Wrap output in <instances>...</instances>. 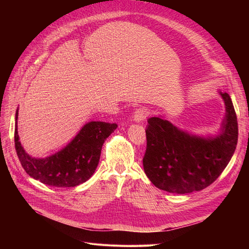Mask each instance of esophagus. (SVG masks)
Returning a JSON list of instances; mask_svg holds the SVG:
<instances>
[{"instance_id":"esophagus-1","label":"esophagus","mask_w":249,"mask_h":249,"mask_svg":"<svg viewBox=\"0 0 249 249\" xmlns=\"http://www.w3.org/2000/svg\"><path fill=\"white\" fill-rule=\"evenodd\" d=\"M148 116V110L145 108H139L136 109L134 112V120L136 123H141L143 120H145Z\"/></svg>"}]
</instances>
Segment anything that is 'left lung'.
<instances>
[{
	"instance_id": "left-lung-1",
	"label": "left lung",
	"mask_w": 249,
	"mask_h": 249,
	"mask_svg": "<svg viewBox=\"0 0 249 249\" xmlns=\"http://www.w3.org/2000/svg\"><path fill=\"white\" fill-rule=\"evenodd\" d=\"M219 93L227 113L215 137L191 135L162 116L148 118L142 161L145 175L157 188L178 194L200 191L228 166L238 142V122L230 95Z\"/></svg>"
}]
</instances>
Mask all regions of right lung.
<instances>
[{"label": "right lung", "mask_w": 249, "mask_h": 249, "mask_svg": "<svg viewBox=\"0 0 249 249\" xmlns=\"http://www.w3.org/2000/svg\"><path fill=\"white\" fill-rule=\"evenodd\" d=\"M18 109L16 113L14 145L22 168L42 184L52 187H76L91 178L99 165L105 140L116 130V124L90 122L64 148L44 159L29 156L19 142Z\"/></svg>", "instance_id": "obj_1"}]
</instances>
